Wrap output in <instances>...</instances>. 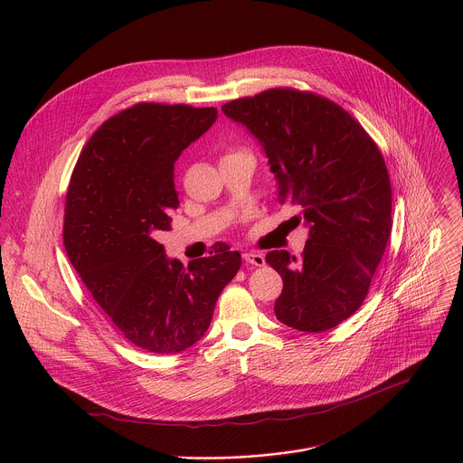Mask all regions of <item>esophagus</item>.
I'll use <instances>...</instances> for the list:
<instances>
[{
  "instance_id": "esophagus-1",
  "label": "esophagus",
  "mask_w": 463,
  "mask_h": 463,
  "mask_svg": "<svg viewBox=\"0 0 463 463\" xmlns=\"http://www.w3.org/2000/svg\"><path fill=\"white\" fill-rule=\"evenodd\" d=\"M243 260L256 268H261L263 263H266V256H263L261 252H243Z\"/></svg>"
}]
</instances>
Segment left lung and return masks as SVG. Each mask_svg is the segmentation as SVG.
<instances>
[{"instance_id": "8db88e82", "label": "left lung", "mask_w": 463, "mask_h": 463, "mask_svg": "<svg viewBox=\"0 0 463 463\" xmlns=\"http://www.w3.org/2000/svg\"><path fill=\"white\" fill-rule=\"evenodd\" d=\"M222 111L247 128L266 152L279 202L307 227L300 258L271 250L284 280L277 318L320 334L354 315L368 295L392 229L384 159L363 126L315 93L277 88L231 100Z\"/></svg>"}]
</instances>
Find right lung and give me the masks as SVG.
<instances>
[{
    "label": "right lung",
    "instance_id": "1",
    "mask_svg": "<svg viewBox=\"0 0 463 463\" xmlns=\"http://www.w3.org/2000/svg\"><path fill=\"white\" fill-rule=\"evenodd\" d=\"M216 108L143 102L108 118L84 146L68 188L63 245L120 334L154 354H177L211 326L238 250L183 263L156 240L179 200L174 166L216 122Z\"/></svg>",
    "mask_w": 463,
    "mask_h": 463
}]
</instances>
